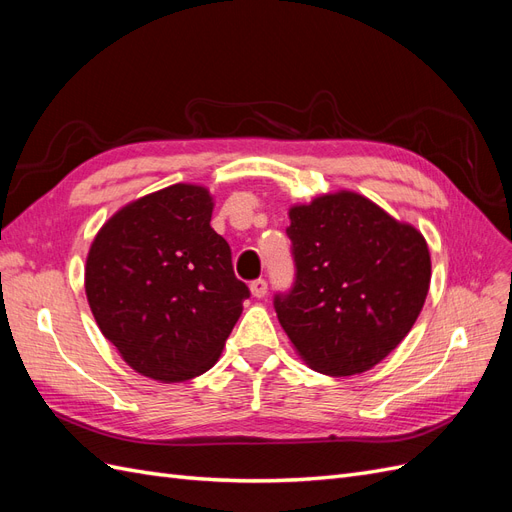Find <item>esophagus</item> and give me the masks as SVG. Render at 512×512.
<instances>
[{"label":"esophagus","mask_w":512,"mask_h":512,"mask_svg":"<svg viewBox=\"0 0 512 512\" xmlns=\"http://www.w3.org/2000/svg\"><path fill=\"white\" fill-rule=\"evenodd\" d=\"M250 290H252V294L256 299H262L267 294V282L262 280V277H258V280H254L252 284H250Z\"/></svg>","instance_id":"esophagus-1"}]
</instances>
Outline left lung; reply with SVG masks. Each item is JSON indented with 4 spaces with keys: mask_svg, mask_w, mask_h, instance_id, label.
Returning a JSON list of instances; mask_svg holds the SVG:
<instances>
[{
    "mask_svg": "<svg viewBox=\"0 0 512 512\" xmlns=\"http://www.w3.org/2000/svg\"><path fill=\"white\" fill-rule=\"evenodd\" d=\"M294 282L273 307L301 359L352 376L389 356L421 314L431 260L421 232L354 192L290 209Z\"/></svg>",
    "mask_w": 512,
    "mask_h": 512,
    "instance_id": "8db88e82",
    "label": "left lung"
}]
</instances>
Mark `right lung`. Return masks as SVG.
Listing matches in <instances>:
<instances>
[{
    "label": "right lung",
    "mask_w": 512,
    "mask_h": 512,
    "mask_svg": "<svg viewBox=\"0 0 512 512\" xmlns=\"http://www.w3.org/2000/svg\"><path fill=\"white\" fill-rule=\"evenodd\" d=\"M211 213L205 188L177 183L117 211L91 243V312L123 361L147 378L205 374L250 297Z\"/></svg>",
    "instance_id": "1"
}]
</instances>
